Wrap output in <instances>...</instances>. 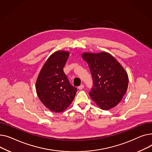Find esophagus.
Segmentation results:
<instances>
[{"mask_svg":"<svg viewBox=\"0 0 152 152\" xmlns=\"http://www.w3.org/2000/svg\"><path fill=\"white\" fill-rule=\"evenodd\" d=\"M83 88H84V85H81L78 86L79 90H82V89H83Z\"/></svg>","mask_w":152,"mask_h":152,"instance_id":"1","label":"esophagus"}]
</instances>
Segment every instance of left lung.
I'll list each match as a JSON object with an SVG mask.
<instances>
[{"label": "left lung", "instance_id": "obj_1", "mask_svg": "<svg viewBox=\"0 0 152 152\" xmlns=\"http://www.w3.org/2000/svg\"><path fill=\"white\" fill-rule=\"evenodd\" d=\"M82 56L88 63L93 77V85L89 93L92 100L103 110L114 107L127 91L126 72L108 53H84Z\"/></svg>", "mask_w": 152, "mask_h": 152}]
</instances>
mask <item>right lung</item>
I'll return each instance as SVG.
<instances>
[{
    "label": "right lung",
    "instance_id": "add662e5",
    "mask_svg": "<svg viewBox=\"0 0 152 152\" xmlns=\"http://www.w3.org/2000/svg\"><path fill=\"white\" fill-rule=\"evenodd\" d=\"M69 53L56 51L42 68L36 82V91L43 104L54 112H62L72 103L77 91L70 85L63 68Z\"/></svg>",
    "mask_w": 152,
    "mask_h": 152
}]
</instances>
